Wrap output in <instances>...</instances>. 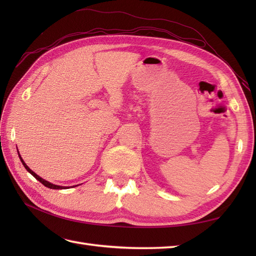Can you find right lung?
I'll use <instances>...</instances> for the list:
<instances>
[{
	"label": "right lung",
	"instance_id": "add662e5",
	"mask_svg": "<svg viewBox=\"0 0 256 256\" xmlns=\"http://www.w3.org/2000/svg\"><path fill=\"white\" fill-rule=\"evenodd\" d=\"M20 156V162H23V165H24V167L26 168V170H27V172H30L32 174V176H34L36 179H37V180L38 182H40L42 184H44V186H46V187H48V188H50V189H64V188H66V187H62V186H57V184H50V182H47V180H45V179H42V177H40V176H38L37 175V174H35L34 172H32V170H30V168L28 167V166H27L26 164H25V162H24V160H23V158H22V157H20V155H18Z\"/></svg>",
	"mask_w": 256,
	"mask_h": 256
}]
</instances>
